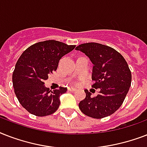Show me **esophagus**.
I'll return each mask as SVG.
<instances>
[{
  "mask_svg": "<svg viewBox=\"0 0 147 147\" xmlns=\"http://www.w3.org/2000/svg\"><path fill=\"white\" fill-rule=\"evenodd\" d=\"M68 90H69V91H70V92H75V91L76 90V88H73V87H69V88H68Z\"/></svg>",
  "mask_w": 147,
  "mask_h": 147,
  "instance_id": "1",
  "label": "esophagus"
}]
</instances>
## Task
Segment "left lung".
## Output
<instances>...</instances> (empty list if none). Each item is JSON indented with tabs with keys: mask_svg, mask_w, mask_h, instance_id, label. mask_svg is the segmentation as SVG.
I'll return each instance as SVG.
<instances>
[{
	"mask_svg": "<svg viewBox=\"0 0 147 147\" xmlns=\"http://www.w3.org/2000/svg\"><path fill=\"white\" fill-rule=\"evenodd\" d=\"M88 56L94 65L92 85L100 88L96 97L85 90L86 97L78 105L88 117L101 119L114 114L123 104L131 85V71L121 53L111 47L97 42L83 43L76 48Z\"/></svg>",
	"mask_w": 147,
	"mask_h": 147,
	"instance_id": "obj_1",
	"label": "left lung"
}]
</instances>
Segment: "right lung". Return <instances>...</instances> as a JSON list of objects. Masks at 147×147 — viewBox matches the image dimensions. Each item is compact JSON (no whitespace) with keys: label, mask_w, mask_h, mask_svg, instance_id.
<instances>
[{"label":"right lung","mask_w":147,"mask_h":147,"mask_svg":"<svg viewBox=\"0 0 147 147\" xmlns=\"http://www.w3.org/2000/svg\"><path fill=\"white\" fill-rule=\"evenodd\" d=\"M75 47L56 40H46L32 45L22 53L13 72V86L20 104L29 113L44 117L57 111L60 95L67 88L59 87L52 92L43 82L56 71L60 59Z\"/></svg>","instance_id":"obj_1"}]
</instances>
